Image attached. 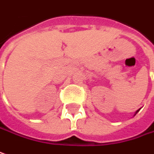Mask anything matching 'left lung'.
Masks as SVG:
<instances>
[{
    "label": "left lung",
    "mask_w": 154,
    "mask_h": 154,
    "mask_svg": "<svg viewBox=\"0 0 154 154\" xmlns=\"http://www.w3.org/2000/svg\"><path fill=\"white\" fill-rule=\"evenodd\" d=\"M138 111H139V109H138V110H137V111H136V113H137V112H138Z\"/></svg>",
    "instance_id": "1"
}]
</instances>
